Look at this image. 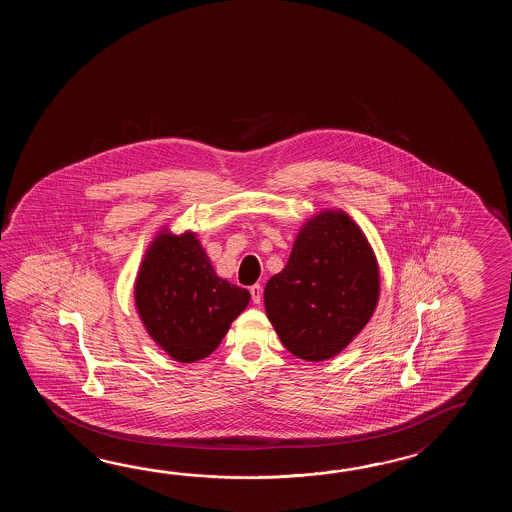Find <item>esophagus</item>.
<instances>
[{
	"mask_svg": "<svg viewBox=\"0 0 512 512\" xmlns=\"http://www.w3.org/2000/svg\"><path fill=\"white\" fill-rule=\"evenodd\" d=\"M251 296H252V302H254V304H260L261 296H263V287H261L260 283H256V285H252Z\"/></svg>",
	"mask_w": 512,
	"mask_h": 512,
	"instance_id": "obj_1",
	"label": "esophagus"
}]
</instances>
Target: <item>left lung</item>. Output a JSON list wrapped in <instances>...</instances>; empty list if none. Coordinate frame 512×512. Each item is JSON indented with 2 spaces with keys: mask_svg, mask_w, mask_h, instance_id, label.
I'll return each instance as SVG.
<instances>
[{
  "mask_svg": "<svg viewBox=\"0 0 512 512\" xmlns=\"http://www.w3.org/2000/svg\"><path fill=\"white\" fill-rule=\"evenodd\" d=\"M379 289V265L362 230L348 214L324 210L296 236L263 302L283 346L298 359L320 362L370 322Z\"/></svg>",
  "mask_w": 512,
  "mask_h": 512,
  "instance_id": "left-lung-1",
  "label": "left lung"
}]
</instances>
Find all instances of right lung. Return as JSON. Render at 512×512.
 Returning a JSON list of instances; mask_svg holds the SVG:
<instances>
[{
  "instance_id": "add662e5",
  "label": "right lung",
  "mask_w": 512,
  "mask_h": 512,
  "mask_svg": "<svg viewBox=\"0 0 512 512\" xmlns=\"http://www.w3.org/2000/svg\"><path fill=\"white\" fill-rule=\"evenodd\" d=\"M251 302L219 278L194 232H161L142 260L135 305L150 337L177 362L205 359Z\"/></svg>"
}]
</instances>
